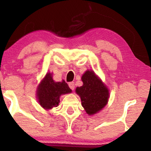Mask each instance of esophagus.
I'll return each instance as SVG.
<instances>
[{"instance_id": "obj_1", "label": "esophagus", "mask_w": 151, "mask_h": 151, "mask_svg": "<svg viewBox=\"0 0 151 151\" xmlns=\"http://www.w3.org/2000/svg\"><path fill=\"white\" fill-rule=\"evenodd\" d=\"M69 86L71 88V90H74V88H75V83H74L73 82H69Z\"/></svg>"}]
</instances>
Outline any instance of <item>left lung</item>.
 I'll use <instances>...</instances> for the list:
<instances>
[{
  "instance_id": "obj_1",
  "label": "left lung",
  "mask_w": 151,
  "mask_h": 151,
  "mask_svg": "<svg viewBox=\"0 0 151 151\" xmlns=\"http://www.w3.org/2000/svg\"><path fill=\"white\" fill-rule=\"evenodd\" d=\"M83 85L76 91L81 98L82 106L88 115L102 110L109 98L108 88L93 71H86L82 77Z\"/></svg>"
}]
</instances>
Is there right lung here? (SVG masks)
Instances as JSON below:
<instances>
[{
  "label": "right lung",
  "instance_id": "obj_1",
  "mask_svg": "<svg viewBox=\"0 0 151 151\" xmlns=\"http://www.w3.org/2000/svg\"><path fill=\"white\" fill-rule=\"evenodd\" d=\"M71 92V88L65 81L55 82L51 73H48L38 86L37 96L41 106L45 109H50L58 106L61 95Z\"/></svg>",
  "mask_w": 151,
  "mask_h": 151
}]
</instances>
